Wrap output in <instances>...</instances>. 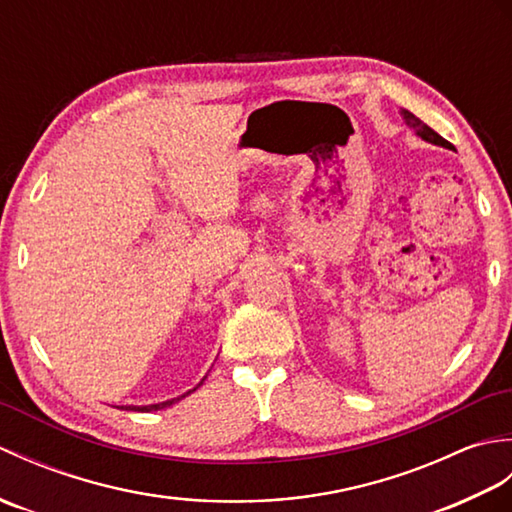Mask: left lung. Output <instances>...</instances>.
I'll return each mask as SVG.
<instances>
[{
    "instance_id": "left-lung-1",
    "label": "left lung",
    "mask_w": 512,
    "mask_h": 512,
    "mask_svg": "<svg viewBox=\"0 0 512 512\" xmlns=\"http://www.w3.org/2000/svg\"><path fill=\"white\" fill-rule=\"evenodd\" d=\"M400 116L405 118V123L413 129V132H416L422 140H427V143H431V145H440V147H444V149H453V145L449 143V140H444L438 132H433V129L429 127V125H424L418 116H413L409 110H402L400 112Z\"/></svg>"
}]
</instances>
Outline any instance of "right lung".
Listing matches in <instances>:
<instances>
[{
    "label": "right lung",
    "mask_w": 512,
    "mask_h": 512,
    "mask_svg": "<svg viewBox=\"0 0 512 512\" xmlns=\"http://www.w3.org/2000/svg\"><path fill=\"white\" fill-rule=\"evenodd\" d=\"M202 383H204V378L200 380V385H202ZM200 385H198V387H200ZM198 387H193L191 391H195V389H198ZM191 391H187V394H182V396H178V398H171V400H165V402H156V405H143V407H129L127 411H143V413H145V411H158V409H165V407H171V405H176V402H178V400H182L184 396H189V394H191Z\"/></svg>",
    "instance_id": "right-lung-1"
}]
</instances>
